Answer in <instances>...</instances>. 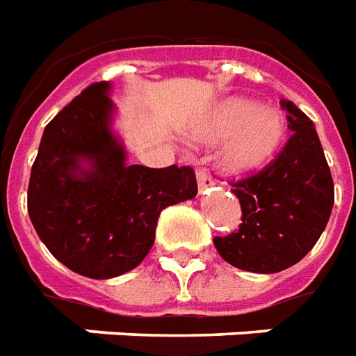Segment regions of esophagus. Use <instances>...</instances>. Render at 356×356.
<instances>
[{
  "label": "esophagus",
  "mask_w": 356,
  "mask_h": 356,
  "mask_svg": "<svg viewBox=\"0 0 356 356\" xmlns=\"http://www.w3.org/2000/svg\"><path fill=\"white\" fill-rule=\"evenodd\" d=\"M197 184H199V191H204L210 186H214V178L209 175V170L203 167L197 168Z\"/></svg>",
  "instance_id": "34e87169"
}]
</instances>
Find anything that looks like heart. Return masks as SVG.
Masks as SVG:
<instances>
[{
  "label": "heart",
  "instance_id": "b5f03b06",
  "mask_svg": "<svg viewBox=\"0 0 356 356\" xmlns=\"http://www.w3.org/2000/svg\"><path fill=\"white\" fill-rule=\"evenodd\" d=\"M209 142L227 140L222 163L229 172L246 175L260 170L281 147L284 123L279 113L260 110L245 98H232L220 104L201 129Z\"/></svg>",
  "mask_w": 356,
  "mask_h": 356
}]
</instances>
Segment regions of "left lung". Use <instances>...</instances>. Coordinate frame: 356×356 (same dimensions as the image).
Here are the masks:
<instances>
[{
	"label": "left lung",
	"instance_id": "8db88e82",
	"mask_svg": "<svg viewBox=\"0 0 356 356\" xmlns=\"http://www.w3.org/2000/svg\"><path fill=\"white\" fill-rule=\"evenodd\" d=\"M286 110L290 138L266 167L232 180L243 224L214 246L227 264L252 273H277L315 246L334 207V181L315 127L296 104Z\"/></svg>",
	"mask_w": 356,
	"mask_h": 356
}]
</instances>
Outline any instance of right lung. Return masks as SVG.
Returning <instances> with one entry per match:
<instances>
[{
	"label": "right lung",
	"instance_id": "obj_1",
	"mask_svg": "<svg viewBox=\"0 0 356 356\" xmlns=\"http://www.w3.org/2000/svg\"><path fill=\"white\" fill-rule=\"evenodd\" d=\"M108 92V81L92 83L54 115L28 184V214L49 252L90 279L134 269L153 246L161 210L197 195L191 167L124 165Z\"/></svg>",
	"mask_w": 356,
	"mask_h": 356
}]
</instances>
